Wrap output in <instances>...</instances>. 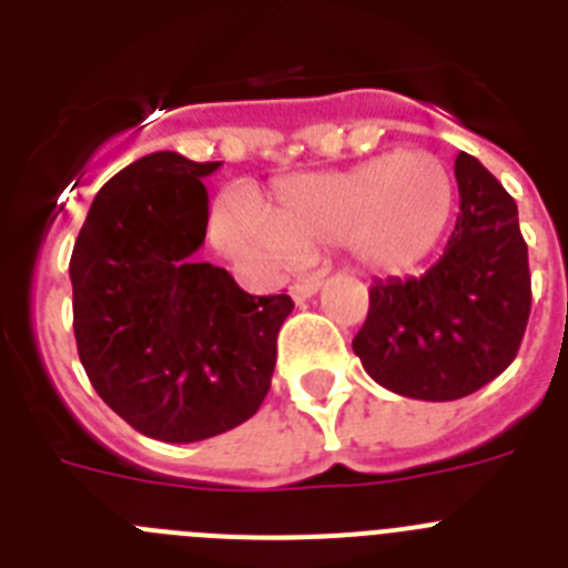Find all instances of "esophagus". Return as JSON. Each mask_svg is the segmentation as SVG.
Wrapping results in <instances>:
<instances>
[{"label": "esophagus", "mask_w": 568, "mask_h": 568, "mask_svg": "<svg viewBox=\"0 0 568 568\" xmlns=\"http://www.w3.org/2000/svg\"><path fill=\"white\" fill-rule=\"evenodd\" d=\"M318 290H321V278H307V281H298V284H293V287H290V295H293L295 304H304V301L313 298Z\"/></svg>", "instance_id": "1"}]
</instances>
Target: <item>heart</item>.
I'll return each mask as SVG.
<instances>
[{
    "instance_id": "1",
    "label": "heart",
    "mask_w": 568,
    "mask_h": 568,
    "mask_svg": "<svg viewBox=\"0 0 568 568\" xmlns=\"http://www.w3.org/2000/svg\"><path fill=\"white\" fill-rule=\"evenodd\" d=\"M455 204L458 182L440 155L395 150L355 168L284 179L267 213L230 195L215 207L213 235L261 275L287 273L327 247H341L366 273L406 275L440 247Z\"/></svg>"
}]
</instances>
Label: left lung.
I'll list each match as a JSON object with an SVG mask.
<instances>
[{"label": "left lung", "instance_id": "8db88e82", "mask_svg": "<svg viewBox=\"0 0 568 568\" xmlns=\"http://www.w3.org/2000/svg\"><path fill=\"white\" fill-rule=\"evenodd\" d=\"M460 213L435 267L375 281L353 349L369 378L418 400H455L515 361L531 310L518 204L478 159H455Z\"/></svg>", "mask_w": 568, "mask_h": 568}]
</instances>
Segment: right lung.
<instances>
[{
  "mask_svg": "<svg viewBox=\"0 0 568 568\" xmlns=\"http://www.w3.org/2000/svg\"><path fill=\"white\" fill-rule=\"evenodd\" d=\"M222 162L159 150L115 173L70 255L79 361L99 398L133 429L193 444L258 413L290 295L244 293L195 261L207 233L202 179Z\"/></svg>",
  "mask_w": 568,
  "mask_h": 568,
  "instance_id": "add662e5",
  "label": "right lung"
}]
</instances>
